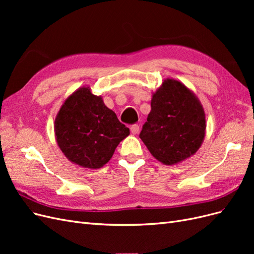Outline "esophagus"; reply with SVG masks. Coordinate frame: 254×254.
<instances>
[{
	"instance_id": "esophagus-1",
	"label": "esophagus",
	"mask_w": 254,
	"mask_h": 254,
	"mask_svg": "<svg viewBox=\"0 0 254 254\" xmlns=\"http://www.w3.org/2000/svg\"><path fill=\"white\" fill-rule=\"evenodd\" d=\"M130 131H131L132 134H137V133H139V131H140V126L137 125V124L132 125L131 127H130Z\"/></svg>"
}]
</instances>
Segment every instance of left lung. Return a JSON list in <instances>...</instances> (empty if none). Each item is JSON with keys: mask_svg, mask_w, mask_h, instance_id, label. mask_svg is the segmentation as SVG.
<instances>
[{"mask_svg": "<svg viewBox=\"0 0 254 254\" xmlns=\"http://www.w3.org/2000/svg\"><path fill=\"white\" fill-rule=\"evenodd\" d=\"M151 111L141 140L161 163L175 165L194 156L205 136V113L193 91L166 78L152 92Z\"/></svg>", "mask_w": 254, "mask_h": 254, "instance_id": "8db88e82", "label": "left lung"}]
</instances>
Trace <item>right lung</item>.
I'll return each mask as SVG.
<instances>
[{
    "mask_svg": "<svg viewBox=\"0 0 254 254\" xmlns=\"http://www.w3.org/2000/svg\"><path fill=\"white\" fill-rule=\"evenodd\" d=\"M58 147L72 163L96 170L108 163L115 148L130 134L101 95L83 86L68 95L55 118Z\"/></svg>",
    "mask_w": 254,
    "mask_h": 254,
    "instance_id": "obj_1",
    "label": "right lung"
}]
</instances>
